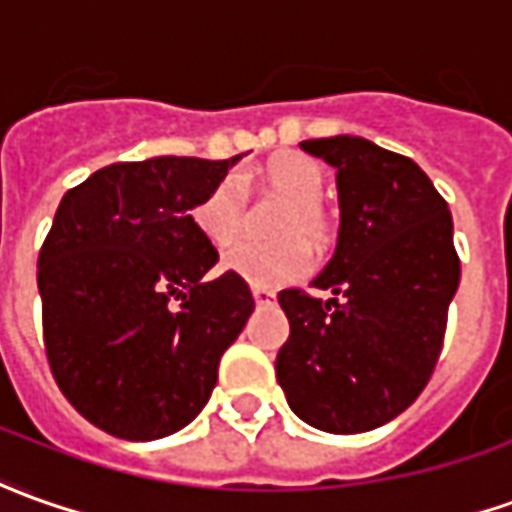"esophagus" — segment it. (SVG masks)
Returning a JSON list of instances; mask_svg holds the SVG:
<instances>
[{"label": "esophagus", "mask_w": 512, "mask_h": 512, "mask_svg": "<svg viewBox=\"0 0 512 512\" xmlns=\"http://www.w3.org/2000/svg\"><path fill=\"white\" fill-rule=\"evenodd\" d=\"M252 294H255L257 305H269V302L274 300V291L266 288V285H252Z\"/></svg>", "instance_id": "obj_1"}]
</instances>
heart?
<instances>
[{
	"label": "heart",
	"instance_id": "b5f03b06",
	"mask_svg": "<svg viewBox=\"0 0 512 512\" xmlns=\"http://www.w3.org/2000/svg\"><path fill=\"white\" fill-rule=\"evenodd\" d=\"M263 184L280 193L291 207L283 212L277 232L283 238L271 243H241L224 257V269L238 274L252 285H274L294 280L311 266V247L328 246L333 227L330 218L319 207V198L325 193V170L308 156H280L260 170ZM193 224L215 246L227 249L241 238L243 207L241 190L232 179L212 184L193 207ZM300 231L303 238L294 236ZM305 240L309 242L304 243Z\"/></svg>",
	"mask_w": 512,
	"mask_h": 512
}]
</instances>
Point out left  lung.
<instances>
[{
	"label": "left lung",
	"mask_w": 512,
	"mask_h": 512,
	"mask_svg": "<svg viewBox=\"0 0 512 512\" xmlns=\"http://www.w3.org/2000/svg\"><path fill=\"white\" fill-rule=\"evenodd\" d=\"M300 145L336 168L342 221L311 283L333 297L277 294L291 333L274 367L300 420L358 434L401 415L431 378L460 285L454 224L409 156L350 134Z\"/></svg>",
	"instance_id": "obj_1"
}]
</instances>
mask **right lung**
<instances>
[{
    "label": "right lung",
    "mask_w": 512,
    "mask_h": 512,
    "mask_svg": "<svg viewBox=\"0 0 512 512\" xmlns=\"http://www.w3.org/2000/svg\"><path fill=\"white\" fill-rule=\"evenodd\" d=\"M241 156L117 162L61 198L38 252L44 344L97 429L148 443L210 401L255 297L232 271L207 280L218 252L190 210Z\"/></svg>",
    "instance_id": "1"
}]
</instances>
